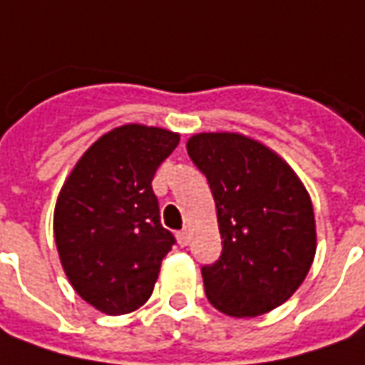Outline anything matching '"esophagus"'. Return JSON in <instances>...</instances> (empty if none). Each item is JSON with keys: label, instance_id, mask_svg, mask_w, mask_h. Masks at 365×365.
Listing matches in <instances>:
<instances>
[{"label": "esophagus", "instance_id": "1", "mask_svg": "<svg viewBox=\"0 0 365 365\" xmlns=\"http://www.w3.org/2000/svg\"><path fill=\"white\" fill-rule=\"evenodd\" d=\"M177 238H178V245L188 246V242H190V232H188L187 228H182V230L177 235Z\"/></svg>", "mask_w": 365, "mask_h": 365}]
</instances>
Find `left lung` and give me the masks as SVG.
Here are the masks:
<instances>
[{
	"label": "left lung",
	"instance_id": "8db88e82",
	"mask_svg": "<svg viewBox=\"0 0 365 365\" xmlns=\"http://www.w3.org/2000/svg\"><path fill=\"white\" fill-rule=\"evenodd\" d=\"M188 157L207 175L222 255L202 268L218 312L255 318L292 296L316 256L310 195L278 153L240 133H197Z\"/></svg>",
	"mask_w": 365,
	"mask_h": 365
}]
</instances>
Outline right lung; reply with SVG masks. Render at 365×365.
<instances>
[{
  "label": "right lung",
  "instance_id": "add662e5",
  "mask_svg": "<svg viewBox=\"0 0 365 365\" xmlns=\"http://www.w3.org/2000/svg\"><path fill=\"white\" fill-rule=\"evenodd\" d=\"M180 135L127 123L85 150L55 202L53 232L73 290L109 316L153 294L175 236L160 225L153 177Z\"/></svg>",
  "mask_w": 365,
  "mask_h": 365
}]
</instances>
